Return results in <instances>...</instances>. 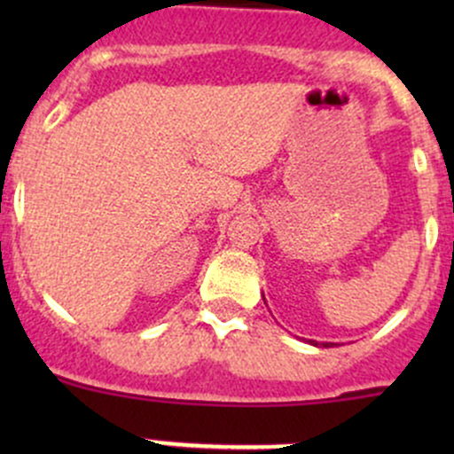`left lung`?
Returning a JSON list of instances; mask_svg holds the SVG:
<instances>
[{"label": "left lung", "mask_w": 454, "mask_h": 454, "mask_svg": "<svg viewBox=\"0 0 454 454\" xmlns=\"http://www.w3.org/2000/svg\"><path fill=\"white\" fill-rule=\"evenodd\" d=\"M309 342H312L314 347H318V342H316V340H309ZM323 347H329V342H323Z\"/></svg>", "instance_id": "obj_1"}]
</instances>
